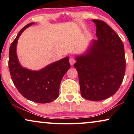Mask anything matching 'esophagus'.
Returning a JSON list of instances; mask_svg holds the SVG:
<instances>
[{
	"mask_svg": "<svg viewBox=\"0 0 134 134\" xmlns=\"http://www.w3.org/2000/svg\"><path fill=\"white\" fill-rule=\"evenodd\" d=\"M69 62H70V65H73L75 62V59L74 58V57H70V59H69Z\"/></svg>",
	"mask_w": 134,
	"mask_h": 134,
	"instance_id": "1",
	"label": "esophagus"
}]
</instances>
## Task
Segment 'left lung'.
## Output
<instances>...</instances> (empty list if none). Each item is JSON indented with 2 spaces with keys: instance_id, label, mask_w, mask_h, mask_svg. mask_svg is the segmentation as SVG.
Instances as JSON below:
<instances>
[{
  "instance_id": "obj_1",
  "label": "left lung",
  "mask_w": 134,
  "mask_h": 134,
  "mask_svg": "<svg viewBox=\"0 0 134 134\" xmlns=\"http://www.w3.org/2000/svg\"><path fill=\"white\" fill-rule=\"evenodd\" d=\"M96 25L98 39L92 40L74 64L79 74L81 94L88 100L101 101L113 96L119 88L126 71L124 47L109 25L99 20Z\"/></svg>"
}]
</instances>
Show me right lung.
Segmentation results:
<instances>
[{"instance_id":"add662e5","label":"right lung","mask_w":134,"mask_h":134,"mask_svg":"<svg viewBox=\"0 0 134 134\" xmlns=\"http://www.w3.org/2000/svg\"><path fill=\"white\" fill-rule=\"evenodd\" d=\"M34 22L20 30L9 49L8 68L12 82L18 91L28 100L38 103H51L59 96L64 75L70 69L69 57L50 64L40 70H31L20 65L16 55V45L20 35Z\"/></svg>"}]
</instances>
